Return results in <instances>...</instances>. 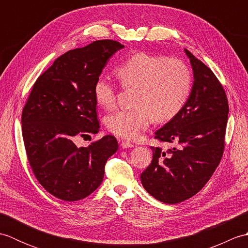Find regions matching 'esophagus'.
Listing matches in <instances>:
<instances>
[{"label":"esophagus","mask_w":248,"mask_h":248,"mask_svg":"<svg viewBox=\"0 0 248 248\" xmlns=\"http://www.w3.org/2000/svg\"><path fill=\"white\" fill-rule=\"evenodd\" d=\"M120 146L121 148L125 149V148H132V147H134V144H131L130 141H123V143L120 144Z\"/></svg>","instance_id":"esophagus-1"}]
</instances>
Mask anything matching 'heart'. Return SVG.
<instances>
[{
  "instance_id": "obj_1",
  "label": "heart",
  "mask_w": 248,
  "mask_h": 248,
  "mask_svg": "<svg viewBox=\"0 0 248 248\" xmlns=\"http://www.w3.org/2000/svg\"><path fill=\"white\" fill-rule=\"evenodd\" d=\"M115 73L124 88H136L134 108L115 110L105 118L109 132L124 140H139L152 119L156 123L172 119L192 92L193 80L187 66L166 56L139 52L121 62ZM93 96L100 107L112 108L116 102L114 84L107 78H98Z\"/></svg>"
}]
</instances>
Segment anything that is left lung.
I'll use <instances>...</instances> for the list:
<instances>
[{
    "mask_svg": "<svg viewBox=\"0 0 248 248\" xmlns=\"http://www.w3.org/2000/svg\"><path fill=\"white\" fill-rule=\"evenodd\" d=\"M193 69L192 92L183 108L155 133L177 147L170 155L159 147L140 175L144 188L160 202L173 204L194 196L218 166L224 152L228 101L210 68L184 49Z\"/></svg>",
    "mask_w": 248,
    "mask_h": 248,
    "instance_id": "left-lung-1",
    "label": "left lung"
}]
</instances>
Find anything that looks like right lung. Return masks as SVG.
Returning <instances> with one entry per match:
<instances>
[{
	"mask_svg": "<svg viewBox=\"0 0 248 248\" xmlns=\"http://www.w3.org/2000/svg\"><path fill=\"white\" fill-rule=\"evenodd\" d=\"M124 48L105 39L68 51L31 89L21 119L26 155L37 180L56 198L77 202L96 191L105 163L118 149L112 135L87 147H78L75 140L99 132L94 82Z\"/></svg>",
	"mask_w": 248,
	"mask_h": 248,
	"instance_id": "right-lung-1",
	"label": "right lung"
}]
</instances>
